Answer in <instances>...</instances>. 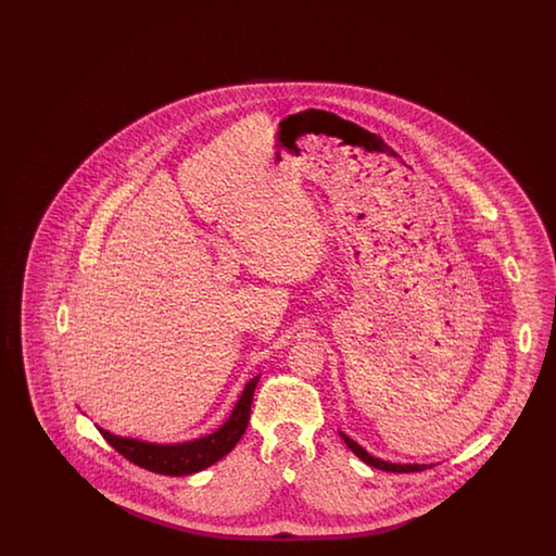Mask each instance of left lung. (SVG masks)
<instances>
[{
    "mask_svg": "<svg viewBox=\"0 0 556 556\" xmlns=\"http://www.w3.org/2000/svg\"><path fill=\"white\" fill-rule=\"evenodd\" d=\"M340 435H342L345 446L352 450V452H354L363 463H367L369 467H375V469H379V471H390V473H415V471H425V469H427V465H397V463L381 460V458H377V456L369 454V452L363 448V446H358L352 438H348V435L342 433V431H340ZM429 467H431V465H429Z\"/></svg>",
    "mask_w": 556,
    "mask_h": 556,
    "instance_id": "1",
    "label": "left lung"
}]
</instances>
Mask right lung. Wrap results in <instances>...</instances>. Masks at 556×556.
<instances>
[{
    "mask_svg": "<svg viewBox=\"0 0 556 556\" xmlns=\"http://www.w3.org/2000/svg\"><path fill=\"white\" fill-rule=\"evenodd\" d=\"M258 379H261V375L252 377L245 383L236 408L231 410V415L225 424L220 425L211 435H204V438H198L191 442L152 444V442L114 435L102 427H98V429L104 435L108 444L116 452H121L127 460H131L132 465L154 471L160 476H191V473H198V471L211 467L225 454H229L231 450L236 448V444L245 433V427L250 421L252 397H254Z\"/></svg>",
    "mask_w": 556,
    "mask_h": 556,
    "instance_id": "1",
    "label": "right lung"
}]
</instances>
